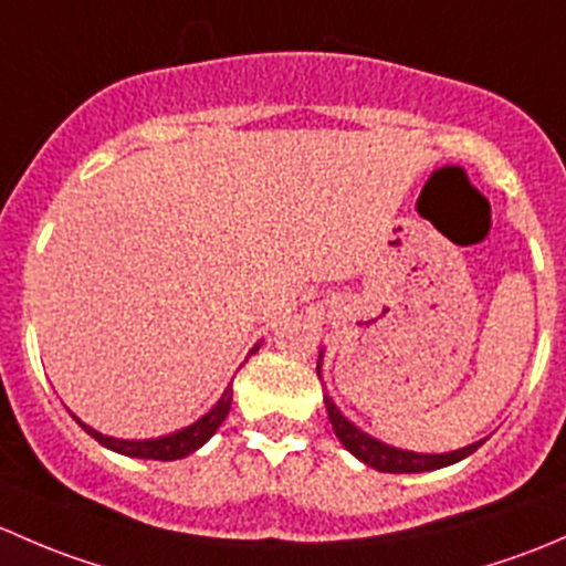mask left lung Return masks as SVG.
<instances>
[{
  "label": "left lung",
  "instance_id": "obj_1",
  "mask_svg": "<svg viewBox=\"0 0 566 566\" xmlns=\"http://www.w3.org/2000/svg\"><path fill=\"white\" fill-rule=\"evenodd\" d=\"M318 378H322V363L316 365ZM326 403V413H329V422L335 436L340 439V444L352 452L354 458H359L363 463L373 465L376 471H387V474H419V471H436L444 469V465L458 463V460L469 458L471 452H476L482 447V441H474V444L463 447V450L455 452H441V455H422V452H409V450H398V447H389L384 441L373 439V436L363 433L354 422H348L343 417L340 409L332 403L329 395H324Z\"/></svg>",
  "mask_w": 566,
  "mask_h": 566
}]
</instances>
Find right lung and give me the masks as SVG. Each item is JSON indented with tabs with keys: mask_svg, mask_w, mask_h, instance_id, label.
<instances>
[{
	"mask_svg": "<svg viewBox=\"0 0 566 566\" xmlns=\"http://www.w3.org/2000/svg\"><path fill=\"white\" fill-rule=\"evenodd\" d=\"M255 352H259V346L250 348V354H255ZM244 363H248V359H244ZM231 395H234V389H231V384H229V387H226V392L220 395L218 403L203 413L201 419H196V422L188 424V428L174 430V433H168V436H160V439L125 441V439H114V436L97 433L95 428L84 424L81 419H78V424L92 436V439L101 441V444L108 447V450L119 452V455L144 458V460H179V458H188L190 452H196L198 447H203L209 439H212L214 430H218L220 424H223V419L229 417Z\"/></svg>",
	"mask_w": 566,
	"mask_h": 566,
	"instance_id": "add662e5",
	"label": "right lung"
}]
</instances>
